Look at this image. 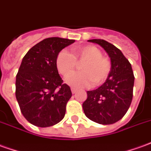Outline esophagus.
I'll use <instances>...</instances> for the list:
<instances>
[{
  "mask_svg": "<svg viewBox=\"0 0 151 151\" xmlns=\"http://www.w3.org/2000/svg\"><path fill=\"white\" fill-rule=\"evenodd\" d=\"M71 91H72L73 94H74L78 91V89H77V88H74V87H71Z\"/></svg>",
  "mask_w": 151,
  "mask_h": 151,
  "instance_id": "obj_1",
  "label": "esophagus"
}]
</instances>
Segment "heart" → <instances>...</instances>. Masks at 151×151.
Returning <instances> with one entry per match:
<instances>
[{
  "mask_svg": "<svg viewBox=\"0 0 151 151\" xmlns=\"http://www.w3.org/2000/svg\"><path fill=\"white\" fill-rule=\"evenodd\" d=\"M76 61H84L80 66L82 72L73 73L65 79V83L74 87H85L103 83L111 70V63L103 57L101 51L94 46H76L72 54L62 50L55 58V66L61 75L67 76L74 69Z\"/></svg>",
  "mask_w": 151,
  "mask_h": 151,
  "instance_id": "b5f03b06",
  "label": "heart"
}]
</instances>
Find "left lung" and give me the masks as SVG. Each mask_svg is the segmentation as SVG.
Returning <instances> with one entry per match:
<instances>
[{
	"label": "left lung",
	"instance_id": "obj_1",
	"mask_svg": "<svg viewBox=\"0 0 151 151\" xmlns=\"http://www.w3.org/2000/svg\"><path fill=\"white\" fill-rule=\"evenodd\" d=\"M98 44L110 58L111 70L104 84L87 91L83 104L85 115L93 122L109 125L120 120L130 107L132 100L134 75L132 65L122 51L102 39L88 40Z\"/></svg>",
	"mask_w": 151,
	"mask_h": 151
}]
</instances>
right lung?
Returning a JSON list of instances; mask_svg holds the SVG:
<instances>
[{
	"label": "right lung",
	"mask_w": 151,
	"mask_h": 151,
	"mask_svg": "<svg viewBox=\"0 0 151 151\" xmlns=\"http://www.w3.org/2000/svg\"><path fill=\"white\" fill-rule=\"evenodd\" d=\"M75 40L49 37L32 46L24 55L16 75L15 96L24 118L37 127L55 125L64 119L72 96L70 87L55 66V58Z\"/></svg>",
	"instance_id": "add662e5"
}]
</instances>
